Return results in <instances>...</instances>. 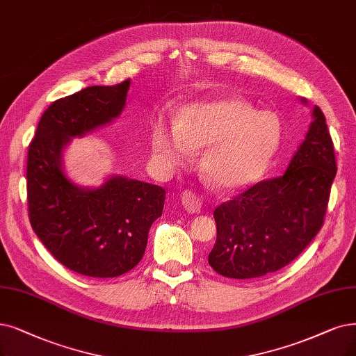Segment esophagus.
<instances>
[{
	"instance_id": "obj_1",
	"label": "esophagus",
	"mask_w": 356,
	"mask_h": 356,
	"mask_svg": "<svg viewBox=\"0 0 356 356\" xmlns=\"http://www.w3.org/2000/svg\"><path fill=\"white\" fill-rule=\"evenodd\" d=\"M181 203L186 207L188 213H200L202 203L198 200V197L191 191H184L181 194Z\"/></svg>"
}]
</instances>
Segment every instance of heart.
Listing matches in <instances>:
<instances>
[{
	"label": "heart",
	"mask_w": 356,
	"mask_h": 356,
	"mask_svg": "<svg viewBox=\"0 0 356 356\" xmlns=\"http://www.w3.org/2000/svg\"><path fill=\"white\" fill-rule=\"evenodd\" d=\"M282 122L272 111H257L236 96L194 102L179 122L153 127L152 149L169 168L186 166L194 150H204L203 178L213 188L236 191L257 182L272 163Z\"/></svg>",
	"instance_id": "b5f03b06"
}]
</instances>
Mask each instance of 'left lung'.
<instances>
[{"mask_svg": "<svg viewBox=\"0 0 356 356\" xmlns=\"http://www.w3.org/2000/svg\"><path fill=\"white\" fill-rule=\"evenodd\" d=\"M301 102L308 104L305 97ZM311 118L285 174L255 184L213 211L218 236L209 264L216 273L252 279L277 272L318 234L337 168L325 117L317 105Z\"/></svg>", "mask_w": 356, "mask_h": 356, "instance_id": "left-lung-1", "label": "left lung"}]
</instances>
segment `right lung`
<instances>
[{"label": "right lung", "mask_w": 356, "mask_h": 356, "mask_svg": "<svg viewBox=\"0 0 356 356\" xmlns=\"http://www.w3.org/2000/svg\"><path fill=\"white\" fill-rule=\"evenodd\" d=\"M130 80L92 86L55 101L42 115L27 154L31 225L48 251L76 273L117 277L136 267L152 223L162 216L166 191L153 184L111 175L99 187L71 179L64 152L71 140L115 121Z\"/></svg>", "instance_id": "add662e5"}]
</instances>
